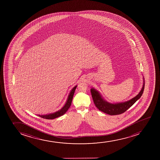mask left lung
Listing matches in <instances>:
<instances>
[{"label": "left lung", "instance_id": "obj_1", "mask_svg": "<svg viewBox=\"0 0 160 160\" xmlns=\"http://www.w3.org/2000/svg\"><path fill=\"white\" fill-rule=\"evenodd\" d=\"M145 88V81H143V86L142 90L140 91L138 95L134 97L133 98L129 101H125L124 102L111 103L106 101L101 96L99 92L95 88L91 89V93L92 94V99L93 102L99 110L106 114L110 115H116L121 114L125 112L128 109L132 106L139 98L142 97L143 93Z\"/></svg>", "mask_w": 160, "mask_h": 160}]
</instances>
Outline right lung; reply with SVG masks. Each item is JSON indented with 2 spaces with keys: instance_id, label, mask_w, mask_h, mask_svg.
<instances>
[{
  "instance_id": "add662e5",
  "label": "right lung",
  "mask_w": 160,
  "mask_h": 160,
  "mask_svg": "<svg viewBox=\"0 0 160 160\" xmlns=\"http://www.w3.org/2000/svg\"><path fill=\"white\" fill-rule=\"evenodd\" d=\"M77 85L74 87L70 91V93L68 96V99L67 100L66 103H65L64 106L60 110H58L56 112H53V113H51V114H47V115H37V116L41 117L42 118H45V119H54L55 118H58L60 116H62L63 115H64L67 111L68 110V109L69 108L70 106L72 105V100L73 98V94L75 91L76 88H77Z\"/></svg>"
}]
</instances>
